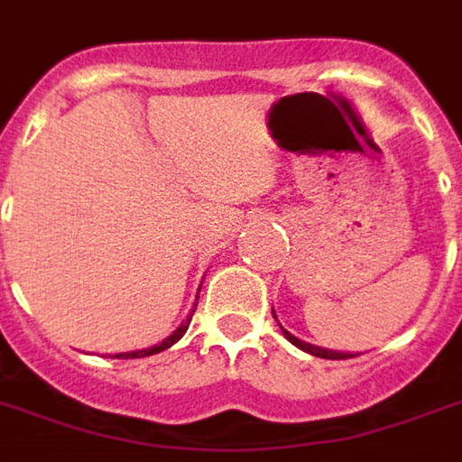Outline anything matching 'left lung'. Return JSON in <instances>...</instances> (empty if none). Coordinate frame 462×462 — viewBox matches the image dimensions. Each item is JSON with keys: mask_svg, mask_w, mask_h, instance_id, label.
<instances>
[{"mask_svg": "<svg viewBox=\"0 0 462 462\" xmlns=\"http://www.w3.org/2000/svg\"><path fill=\"white\" fill-rule=\"evenodd\" d=\"M272 313H274V310H272ZM279 328H282L283 337H286L289 343L296 345V347H300L303 353L316 355V357H323V360H347V357H355L353 353H336V350H326V347H316V345L303 343V340H299V337H296V336H291V333H289V330H286V328H283L282 323H279Z\"/></svg>", "mask_w": 462, "mask_h": 462, "instance_id": "1", "label": "left lung"}]
</instances>
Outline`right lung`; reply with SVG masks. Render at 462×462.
Instances as JSON below:
<instances>
[{"label": "right lung", "mask_w": 462, "mask_h": 462, "mask_svg": "<svg viewBox=\"0 0 462 462\" xmlns=\"http://www.w3.org/2000/svg\"><path fill=\"white\" fill-rule=\"evenodd\" d=\"M193 313H196V306H193V310H190V316L180 323L173 333H171L166 340H162L159 345H153V347H146V350H134V353H119L115 355V357H119V360H134V357H149V355H156V353H162V350H169L171 345H176L180 340V337L186 336V330H188V323H190V318H193Z\"/></svg>", "instance_id": "right-lung-1"}]
</instances>
